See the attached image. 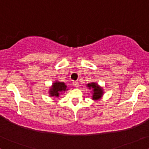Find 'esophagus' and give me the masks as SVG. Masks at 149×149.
I'll list each match as a JSON object with an SVG mask.
<instances>
[{
  "instance_id": "1",
  "label": "esophagus",
  "mask_w": 149,
  "mask_h": 149,
  "mask_svg": "<svg viewBox=\"0 0 149 149\" xmlns=\"http://www.w3.org/2000/svg\"><path fill=\"white\" fill-rule=\"evenodd\" d=\"M73 85H74V87H79V82L78 81H73Z\"/></svg>"
}]
</instances>
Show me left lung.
<instances>
[{
  "label": "left lung",
  "instance_id": "1",
  "mask_svg": "<svg viewBox=\"0 0 149 149\" xmlns=\"http://www.w3.org/2000/svg\"><path fill=\"white\" fill-rule=\"evenodd\" d=\"M87 87L89 88V89H92V92H93L92 99L94 100H100L103 95V89H102V87H100L97 83H89L87 84Z\"/></svg>",
  "mask_w": 149,
  "mask_h": 149
}]
</instances>
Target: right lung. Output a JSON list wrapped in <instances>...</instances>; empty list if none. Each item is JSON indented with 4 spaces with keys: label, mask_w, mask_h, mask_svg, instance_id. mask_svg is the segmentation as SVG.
I'll list each match as a JSON object with an SVG mask.
<instances>
[{
    "label": "right lung",
    "mask_w": 149,
    "mask_h": 149,
    "mask_svg": "<svg viewBox=\"0 0 149 149\" xmlns=\"http://www.w3.org/2000/svg\"><path fill=\"white\" fill-rule=\"evenodd\" d=\"M67 87H67V85H65V84L64 82H60V81H56L52 84V87L49 89V95L51 97H59L60 92H65L66 90H68V89H67Z\"/></svg>",
    "instance_id": "right-lung-1"
}]
</instances>
